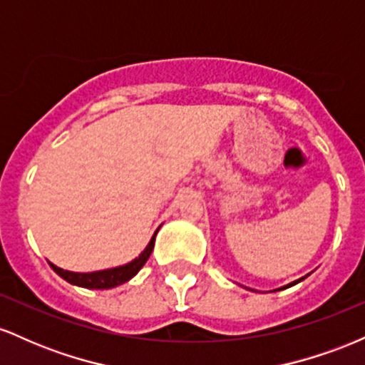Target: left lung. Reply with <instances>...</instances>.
Masks as SVG:
<instances>
[{
  "label": "left lung",
  "instance_id": "1",
  "mask_svg": "<svg viewBox=\"0 0 365 365\" xmlns=\"http://www.w3.org/2000/svg\"><path fill=\"white\" fill-rule=\"evenodd\" d=\"M299 282H302V279H297V282H293V283H290V284H288V287H293V284H297V283H299ZM288 287H284V288H288Z\"/></svg>",
  "mask_w": 365,
  "mask_h": 365
}]
</instances>
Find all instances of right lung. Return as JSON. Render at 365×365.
<instances>
[{"mask_svg":"<svg viewBox=\"0 0 365 365\" xmlns=\"http://www.w3.org/2000/svg\"><path fill=\"white\" fill-rule=\"evenodd\" d=\"M158 233V230H156ZM156 233L150 238L149 245L145 247V250L139 257L133 259L132 262L125 264V266L113 267V269H104V271H96V273H72V271H65L61 267L54 266L49 262V266L53 267V271H56L63 279H66L68 283L77 284L82 288H94V290H108V288L118 287V284L128 282L130 278H133L140 271V267L144 266L145 261L149 259L150 252L154 249V240H156Z\"/></svg>","mask_w":365,"mask_h":365,"instance_id":"obj_1","label":"right lung"}]
</instances>
